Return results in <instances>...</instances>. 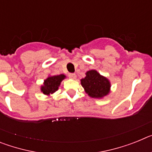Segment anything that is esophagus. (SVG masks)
<instances>
[{
    "label": "esophagus",
    "mask_w": 152,
    "mask_h": 152,
    "mask_svg": "<svg viewBox=\"0 0 152 152\" xmlns=\"http://www.w3.org/2000/svg\"><path fill=\"white\" fill-rule=\"evenodd\" d=\"M68 77L72 79H75L76 78V75H75V74H73V73H70V74H68Z\"/></svg>",
    "instance_id": "34e87169"
}]
</instances>
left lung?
<instances>
[{
	"instance_id": "obj_1",
	"label": "left lung",
	"mask_w": 152,
	"mask_h": 152,
	"mask_svg": "<svg viewBox=\"0 0 152 152\" xmlns=\"http://www.w3.org/2000/svg\"><path fill=\"white\" fill-rule=\"evenodd\" d=\"M85 92L93 98H102L110 93V83L95 70L86 73V77L80 80Z\"/></svg>"
}]
</instances>
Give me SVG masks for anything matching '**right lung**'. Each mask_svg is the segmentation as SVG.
<instances>
[{
    "mask_svg": "<svg viewBox=\"0 0 152 152\" xmlns=\"http://www.w3.org/2000/svg\"><path fill=\"white\" fill-rule=\"evenodd\" d=\"M65 77L64 75L51 76L44 80V85L42 86L41 91L44 94L49 95L56 92L59 87L61 80Z\"/></svg>",
    "mask_w": 152,
    "mask_h": 152,
    "instance_id": "1",
    "label": "right lung"
}]
</instances>
